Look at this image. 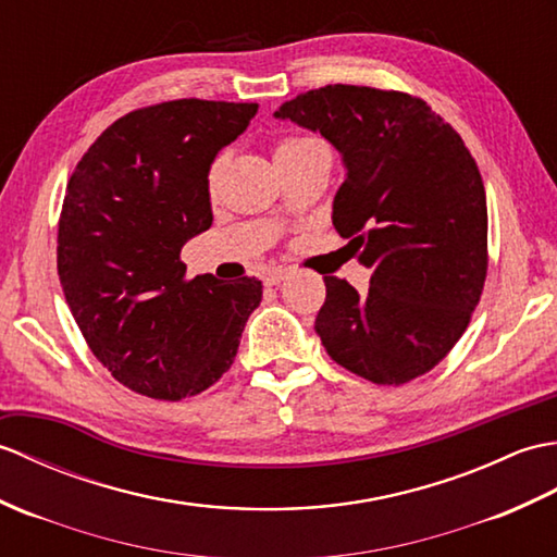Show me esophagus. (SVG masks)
Returning <instances> with one entry per match:
<instances>
[{
	"instance_id": "1",
	"label": "esophagus",
	"mask_w": 557,
	"mask_h": 557,
	"mask_svg": "<svg viewBox=\"0 0 557 557\" xmlns=\"http://www.w3.org/2000/svg\"><path fill=\"white\" fill-rule=\"evenodd\" d=\"M286 271H281V269H276V271H269V274L264 276V283L267 286H278L281 281H286Z\"/></svg>"
}]
</instances>
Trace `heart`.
<instances>
[{"label":"heart","mask_w":557,"mask_h":557,"mask_svg":"<svg viewBox=\"0 0 557 557\" xmlns=\"http://www.w3.org/2000/svg\"><path fill=\"white\" fill-rule=\"evenodd\" d=\"M314 143H317V140H312V138H288V140H283V143L278 145L276 154H286V152L302 150V147H307V145H314Z\"/></svg>","instance_id":"obj_1"}]
</instances>
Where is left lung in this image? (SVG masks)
Segmentation results:
<instances>
[{
    "label": "left lung",
    "mask_w": 557,
    "mask_h": 557,
    "mask_svg": "<svg viewBox=\"0 0 557 557\" xmlns=\"http://www.w3.org/2000/svg\"><path fill=\"white\" fill-rule=\"evenodd\" d=\"M274 116L321 133L345 181L333 226L372 269L369 293L324 276L314 331L331 360L379 386L434 369L460 341L486 281V193L460 135L419 97L326 85Z\"/></svg>",
    "instance_id": "obj_1"
}]
</instances>
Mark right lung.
Wrapping results in <instances>:
<instances>
[{
  "label": "right lung",
  "instance_id": "right-lung-1",
  "mask_svg": "<svg viewBox=\"0 0 557 557\" xmlns=\"http://www.w3.org/2000/svg\"><path fill=\"white\" fill-rule=\"evenodd\" d=\"M252 102L176 100L121 116L66 185L57 267L71 314L111 376L157 400L202 393L236 360L262 281H185L183 245L212 226L209 169Z\"/></svg>",
  "mask_w": 557,
  "mask_h": 557
}]
</instances>
